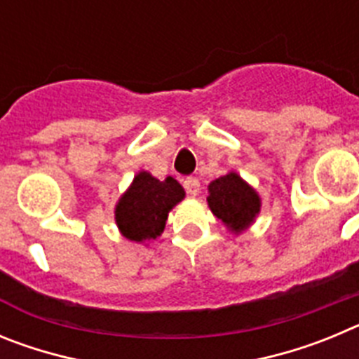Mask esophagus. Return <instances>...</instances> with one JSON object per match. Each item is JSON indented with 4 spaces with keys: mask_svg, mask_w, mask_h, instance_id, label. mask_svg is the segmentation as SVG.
Here are the masks:
<instances>
[{
    "mask_svg": "<svg viewBox=\"0 0 359 359\" xmlns=\"http://www.w3.org/2000/svg\"><path fill=\"white\" fill-rule=\"evenodd\" d=\"M183 187H185L187 194L192 196V198H196L199 194V190H201L199 180H196V177H187L185 182H183Z\"/></svg>",
    "mask_w": 359,
    "mask_h": 359,
    "instance_id": "esophagus-1",
    "label": "esophagus"
}]
</instances>
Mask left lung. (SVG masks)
I'll use <instances>...</instances> for the list:
<instances>
[{"label":"left lung","mask_w":359,"mask_h":359,"mask_svg":"<svg viewBox=\"0 0 359 359\" xmlns=\"http://www.w3.org/2000/svg\"><path fill=\"white\" fill-rule=\"evenodd\" d=\"M208 208L231 233H243L261 214V196L236 170L217 177L208 185Z\"/></svg>","instance_id":"left-lung-1"}]
</instances>
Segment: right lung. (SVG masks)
Wrapping results in <instances>:
<instances>
[{
  "mask_svg": "<svg viewBox=\"0 0 359 359\" xmlns=\"http://www.w3.org/2000/svg\"><path fill=\"white\" fill-rule=\"evenodd\" d=\"M183 198L185 190L172 176L160 182L147 170H140L115 205L118 231L133 243H151L163 233L169 212Z\"/></svg>",
  "mask_w": 359,
  "mask_h": 359,
  "instance_id": "obj_1",
  "label": "right lung"
}]
</instances>
